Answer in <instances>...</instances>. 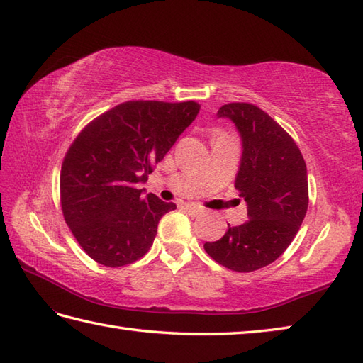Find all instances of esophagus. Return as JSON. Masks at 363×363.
<instances>
[{
	"instance_id": "34e87169",
	"label": "esophagus",
	"mask_w": 363,
	"mask_h": 363,
	"mask_svg": "<svg viewBox=\"0 0 363 363\" xmlns=\"http://www.w3.org/2000/svg\"><path fill=\"white\" fill-rule=\"evenodd\" d=\"M181 209H182L184 212H187V214H189V216H191V217L200 216L201 212H203L200 208H196V206H194V204H182V206H181Z\"/></svg>"
}]
</instances>
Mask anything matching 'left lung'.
Listing matches in <instances>:
<instances>
[{
	"label": "left lung",
	"instance_id": "1",
	"mask_svg": "<svg viewBox=\"0 0 363 363\" xmlns=\"http://www.w3.org/2000/svg\"><path fill=\"white\" fill-rule=\"evenodd\" d=\"M217 116L231 119L242 138L234 187L247 201L248 220L228 225L204 250L231 271L253 272L281 257L299 231L308 208L307 165L291 135L259 106L226 104Z\"/></svg>",
	"mask_w": 363,
	"mask_h": 363
}]
</instances>
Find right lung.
Here are the masks:
<instances>
[{
  "instance_id": "right-lung-1",
  "label": "right lung",
  "mask_w": 363,
  "mask_h": 363,
  "mask_svg": "<svg viewBox=\"0 0 363 363\" xmlns=\"http://www.w3.org/2000/svg\"><path fill=\"white\" fill-rule=\"evenodd\" d=\"M200 104L129 101L92 119L64 155V220L89 258L121 267L145 257L174 203L143 194L154 165L194 123Z\"/></svg>"
}]
</instances>
